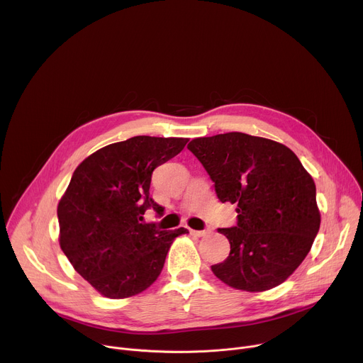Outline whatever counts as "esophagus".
Instances as JSON below:
<instances>
[{
	"instance_id": "esophagus-1",
	"label": "esophagus",
	"mask_w": 363,
	"mask_h": 363,
	"mask_svg": "<svg viewBox=\"0 0 363 363\" xmlns=\"http://www.w3.org/2000/svg\"><path fill=\"white\" fill-rule=\"evenodd\" d=\"M189 233H191L192 235H195V237H203V235L208 234L210 231H208V230H203V231H195V230H189Z\"/></svg>"
}]
</instances>
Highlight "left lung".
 I'll return each mask as SVG.
<instances>
[{
    "label": "left lung",
    "mask_w": 363,
    "mask_h": 363,
    "mask_svg": "<svg viewBox=\"0 0 363 363\" xmlns=\"http://www.w3.org/2000/svg\"><path fill=\"white\" fill-rule=\"evenodd\" d=\"M216 184L221 202L237 205V225L220 228L230 255L211 266L230 287L266 291L286 281L308 254L320 227L316 185L291 149L241 132L188 143Z\"/></svg>",
    "instance_id": "obj_1"
}]
</instances>
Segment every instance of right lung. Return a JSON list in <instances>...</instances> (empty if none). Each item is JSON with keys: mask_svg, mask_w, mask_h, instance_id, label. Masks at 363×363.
<instances>
[{"mask_svg": "<svg viewBox=\"0 0 363 363\" xmlns=\"http://www.w3.org/2000/svg\"><path fill=\"white\" fill-rule=\"evenodd\" d=\"M186 138L135 136L87 157L59 201L60 247L74 270L101 296L126 298L146 290L164 269L172 241L186 228L145 224L153 169L184 149Z\"/></svg>", "mask_w": 363, "mask_h": 363, "instance_id": "add662e5", "label": "right lung"}]
</instances>
